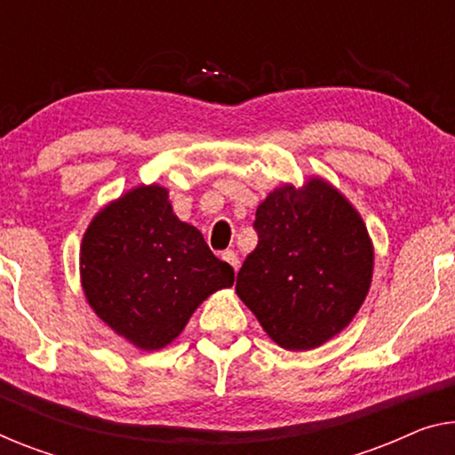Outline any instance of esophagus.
Here are the masks:
<instances>
[{
    "instance_id": "34e87169",
    "label": "esophagus",
    "mask_w": 455,
    "mask_h": 455,
    "mask_svg": "<svg viewBox=\"0 0 455 455\" xmlns=\"http://www.w3.org/2000/svg\"><path fill=\"white\" fill-rule=\"evenodd\" d=\"M222 259H225L228 266H233V269L236 271L241 267V261H239V255L235 253V251H225V253H222Z\"/></svg>"
}]
</instances>
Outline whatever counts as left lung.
<instances>
[{"mask_svg":"<svg viewBox=\"0 0 455 455\" xmlns=\"http://www.w3.org/2000/svg\"><path fill=\"white\" fill-rule=\"evenodd\" d=\"M255 230L235 290L271 341L308 351L349 327L374 275V243L355 206L313 175L269 192Z\"/></svg>","mask_w":455,"mask_h":455,"instance_id":"left-lung-1","label":"left lung"}]
</instances>
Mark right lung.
<instances>
[{
	"label": "right lung",
	"instance_id": "obj_1",
	"mask_svg": "<svg viewBox=\"0 0 455 455\" xmlns=\"http://www.w3.org/2000/svg\"><path fill=\"white\" fill-rule=\"evenodd\" d=\"M79 275L98 318L142 351L167 347L208 296L235 283L233 267L175 216L159 184L128 189L93 216Z\"/></svg>",
	"mask_w": 455,
	"mask_h": 455
}]
</instances>
